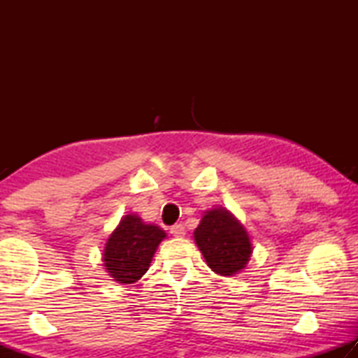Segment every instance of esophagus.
<instances>
[{"mask_svg":"<svg viewBox=\"0 0 358 358\" xmlns=\"http://www.w3.org/2000/svg\"><path fill=\"white\" fill-rule=\"evenodd\" d=\"M171 234L175 235V237H185L186 230L183 224H175V226L171 227Z\"/></svg>","mask_w":358,"mask_h":358,"instance_id":"34e87169","label":"esophagus"}]
</instances>
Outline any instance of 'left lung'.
Returning <instances> with one entry per match:
<instances>
[{
    "mask_svg": "<svg viewBox=\"0 0 358 358\" xmlns=\"http://www.w3.org/2000/svg\"><path fill=\"white\" fill-rule=\"evenodd\" d=\"M194 240L211 270L222 276L237 275L250 262L252 245L237 217L226 208L205 211L194 230Z\"/></svg>",
    "mask_w": 358,
    "mask_h": 358,
    "instance_id": "left-lung-1",
    "label": "left lung"
}]
</instances>
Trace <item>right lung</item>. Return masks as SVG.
I'll use <instances>...</instances> for the list:
<instances>
[{
	"label": "right lung",
	"instance_id": "obj_1",
	"mask_svg": "<svg viewBox=\"0 0 358 358\" xmlns=\"http://www.w3.org/2000/svg\"><path fill=\"white\" fill-rule=\"evenodd\" d=\"M166 237L164 230L145 224L137 215L123 216L102 254L107 273L120 284L138 281L147 273L157 246Z\"/></svg>",
	"mask_w": 358,
	"mask_h": 358
}]
</instances>
